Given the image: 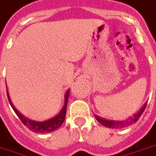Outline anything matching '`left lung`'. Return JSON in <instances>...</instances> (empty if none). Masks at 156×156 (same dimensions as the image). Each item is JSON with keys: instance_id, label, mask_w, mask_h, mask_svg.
<instances>
[{"instance_id": "left-lung-1", "label": "left lung", "mask_w": 156, "mask_h": 156, "mask_svg": "<svg viewBox=\"0 0 156 156\" xmlns=\"http://www.w3.org/2000/svg\"><path fill=\"white\" fill-rule=\"evenodd\" d=\"M146 105L147 102L144 103V105H143L141 109H139V111L138 112H136L134 115L131 117H129V118H127V120H125V121H113V120H107V119H105V118H102V117H100V116H98L95 115V118L96 120L101 124V125H103L105 127H108V128H118L120 127H125V126H127L128 124H132V123H134L136 122L139 118L142 115V113L144 111V109L146 107Z\"/></svg>"}]
</instances>
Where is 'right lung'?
<instances>
[{
    "instance_id": "right-lung-1",
    "label": "right lung",
    "mask_w": 156,
    "mask_h": 156,
    "mask_svg": "<svg viewBox=\"0 0 156 156\" xmlns=\"http://www.w3.org/2000/svg\"><path fill=\"white\" fill-rule=\"evenodd\" d=\"M69 92L70 89H68L66 94H65V102H64V105H63L62 109L61 110V112L51 119L45 120L44 122H37V121H34V120H30L27 117H25L23 115H22L20 112L17 111V109L15 108V106L12 104V102L11 101L9 96L8 91L6 89V93H7V98L10 102L11 106L12 107L13 111L15 113L17 114V116L19 117V119L21 120L22 122L27 127H29L31 131L34 132V133H50L59 128L62 125L63 122L65 121V117H66V113H67V101H68V98H69Z\"/></svg>"
}]
</instances>
